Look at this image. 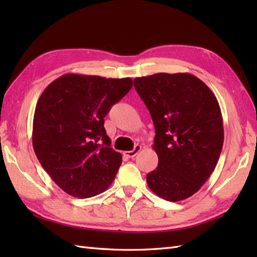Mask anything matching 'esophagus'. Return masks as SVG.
Instances as JSON below:
<instances>
[{
	"instance_id": "34e87169",
	"label": "esophagus",
	"mask_w": 257,
	"mask_h": 257,
	"mask_svg": "<svg viewBox=\"0 0 257 257\" xmlns=\"http://www.w3.org/2000/svg\"><path fill=\"white\" fill-rule=\"evenodd\" d=\"M140 150H141V146H139V145H136V146H135V148H134V150L124 151V152H123V155H124L125 157H128V158H134V157L137 156V154H138V152H139Z\"/></svg>"
}]
</instances>
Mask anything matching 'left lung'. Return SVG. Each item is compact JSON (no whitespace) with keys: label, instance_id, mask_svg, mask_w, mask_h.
Returning a JSON list of instances; mask_svg holds the SVG:
<instances>
[{"label":"left lung","instance_id":"obj_1","mask_svg":"<svg viewBox=\"0 0 257 257\" xmlns=\"http://www.w3.org/2000/svg\"><path fill=\"white\" fill-rule=\"evenodd\" d=\"M155 124L158 167L147 183L158 196L182 201L198 192L214 171L224 140L216 97L187 73H159L134 80Z\"/></svg>","mask_w":257,"mask_h":257}]
</instances>
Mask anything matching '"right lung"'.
Instances as JSON below:
<instances>
[{"instance_id":"obj_1","label":"right lung","mask_w":257,"mask_h":257,"mask_svg":"<svg viewBox=\"0 0 257 257\" xmlns=\"http://www.w3.org/2000/svg\"><path fill=\"white\" fill-rule=\"evenodd\" d=\"M132 78L66 74L46 87L33 120V148L59 188L76 198L108 189L121 165L103 118L128 94Z\"/></svg>"}]
</instances>
